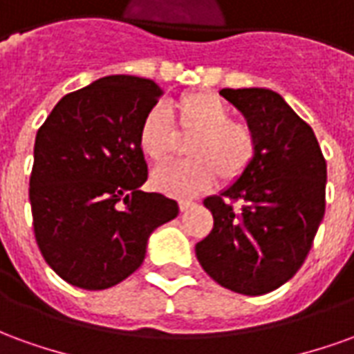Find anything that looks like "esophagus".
<instances>
[{"label":"esophagus","mask_w":354,"mask_h":354,"mask_svg":"<svg viewBox=\"0 0 354 354\" xmlns=\"http://www.w3.org/2000/svg\"><path fill=\"white\" fill-rule=\"evenodd\" d=\"M192 207H195V203H193V201H180V210H182V212H185V210H189V208Z\"/></svg>","instance_id":"1"}]
</instances>
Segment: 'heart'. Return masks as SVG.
Masks as SVG:
<instances>
[{"label":"heart","instance_id":"heart-1","mask_svg":"<svg viewBox=\"0 0 354 354\" xmlns=\"http://www.w3.org/2000/svg\"><path fill=\"white\" fill-rule=\"evenodd\" d=\"M176 129L162 108H151L138 127V146L149 161L167 162L180 138H192L189 161L170 162L153 172L151 182L172 197H195L222 180L233 184L250 170L260 151L252 124L233 119V109L208 91H193L174 102Z\"/></svg>","mask_w":354,"mask_h":354}]
</instances>
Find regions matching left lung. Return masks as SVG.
<instances>
[{
	"label": "left lung",
	"instance_id": "left-lung-1",
	"mask_svg": "<svg viewBox=\"0 0 354 354\" xmlns=\"http://www.w3.org/2000/svg\"><path fill=\"white\" fill-rule=\"evenodd\" d=\"M258 134V159L245 176L203 205L214 227L195 245L220 286L261 296L304 266L326 208V161L315 132L269 88H222Z\"/></svg>",
	"mask_w": 354,
	"mask_h": 354
}]
</instances>
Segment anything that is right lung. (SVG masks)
I'll use <instances>...</instances> for the list:
<instances>
[{"label":"right lung","mask_w":354,"mask_h":354,"mask_svg":"<svg viewBox=\"0 0 354 354\" xmlns=\"http://www.w3.org/2000/svg\"><path fill=\"white\" fill-rule=\"evenodd\" d=\"M151 80L109 75L66 94L39 127L30 174L35 243L50 269L83 290H106L144 261L155 227L178 203L140 192L147 165L138 127L159 102Z\"/></svg>","instance_id":"obj_1"}]
</instances>
